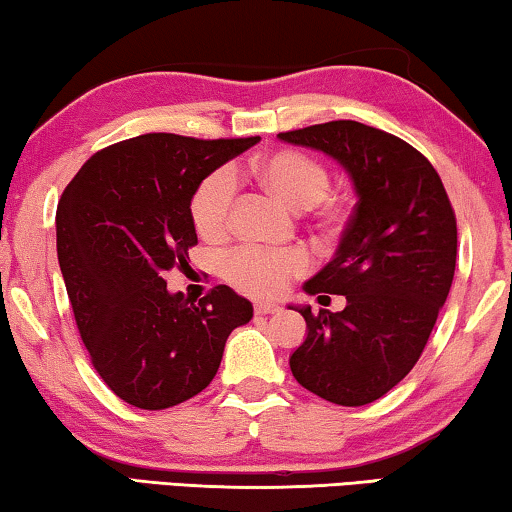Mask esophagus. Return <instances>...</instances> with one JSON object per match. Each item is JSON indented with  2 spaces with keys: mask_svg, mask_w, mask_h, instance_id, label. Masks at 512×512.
Here are the masks:
<instances>
[{
  "mask_svg": "<svg viewBox=\"0 0 512 512\" xmlns=\"http://www.w3.org/2000/svg\"><path fill=\"white\" fill-rule=\"evenodd\" d=\"M254 311L258 316H265V314H279L281 307L277 305V302H256L254 305Z\"/></svg>",
  "mask_w": 512,
  "mask_h": 512,
  "instance_id": "1",
  "label": "esophagus"
}]
</instances>
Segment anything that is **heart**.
I'll list each match as a JSON object with an SVG mask.
<instances>
[{"label": "heart", "instance_id": "1", "mask_svg": "<svg viewBox=\"0 0 512 512\" xmlns=\"http://www.w3.org/2000/svg\"><path fill=\"white\" fill-rule=\"evenodd\" d=\"M256 180L270 196L295 212H305L321 203L330 219L339 214V203L325 198L330 189V170L321 161L295 150H277L254 161ZM235 173L219 168L198 184L191 198V219L201 238L219 240L231 224L235 201ZM307 270L302 251H268L258 247H238L224 258L221 272L231 284L249 295H277L288 279Z\"/></svg>", "mask_w": 512, "mask_h": 512}]
</instances>
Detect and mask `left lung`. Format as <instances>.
Instances as JSON below:
<instances>
[{
	"label": "left lung",
	"mask_w": 512,
	"mask_h": 512,
	"mask_svg": "<svg viewBox=\"0 0 512 512\" xmlns=\"http://www.w3.org/2000/svg\"><path fill=\"white\" fill-rule=\"evenodd\" d=\"M323 152L353 182L355 207L330 263L305 281L318 302L344 295L342 311L311 314L291 353L302 388L339 406H365L411 372L453 284L457 221L434 166L402 138L353 120L279 133Z\"/></svg>",
	"instance_id": "obj_1"
}]
</instances>
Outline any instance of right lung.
I'll use <instances>...</instances> for the list:
<instances>
[{"instance_id": "1", "label": "right lung", "mask_w": 512, "mask_h": 512, "mask_svg": "<svg viewBox=\"0 0 512 512\" xmlns=\"http://www.w3.org/2000/svg\"><path fill=\"white\" fill-rule=\"evenodd\" d=\"M258 140L145 133L96 152L64 189L57 258L73 316L94 369L131 406L161 411L205 390L228 335L254 316L233 288L191 302L164 274L198 242V184Z\"/></svg>"}]
</instances>
